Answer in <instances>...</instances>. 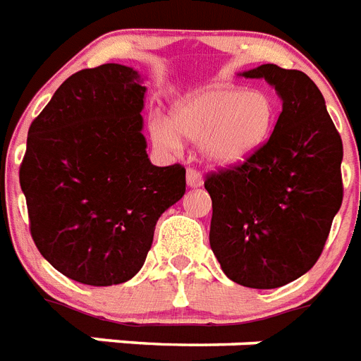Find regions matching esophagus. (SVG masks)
I'll list each match as a JSON object with an SVG mask.
<instances>
[{"mask_svg": "<svg viewBox=\"0 0 361 361\" xmlns=\"http://www.w3.org/2000/svg\"><path fill=\"white\" fill-rule=\"evenodd\" d=\"M185 180H187V187H191V189L202 187V183H204V180H202V176H200V172H199V170H195V169L187 170Z\"/></svg>", "mask_w": 361, "mask_h": 361, "instance_id": "34e87169", "label": "esophagus"}]
</instances>
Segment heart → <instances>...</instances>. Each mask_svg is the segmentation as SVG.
I'll use <instances>...</instances> for the list:
<instances>
[{"label":"heart","mask_w":361,"mask_h":361,"mask_svg":"<svg viewBox=\"0 0 361 361\" xmlns=\"http://www.w3.org/2000/svg\"><path fill=\"white\" fill-rule=\"evenodd\" d=\"M274 121L276 106L263 90L214 85L180 98L170 109V121H151L149 136L166 151L180 149L181 137L199 142L204 162L236 166L269 140Z\"/></svg>","instance_id":"1"}]
</instances>
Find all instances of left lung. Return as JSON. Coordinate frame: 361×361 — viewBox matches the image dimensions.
<instances>
[{"label":"left lung","mask_w":361,"mask_h":361,"mask_svg":"<svg viewBox=\"0 0 361 361\" xmlns=\"http://www.w3.org/2000/svg\"><path fill=\"white\" fill-rule=\"evenodd\" d=\"M282 100L271 137L244 164L206 178L210 246L233 282L272 290L310 271L343 202V142L320 89L274 64L242 71Z\"/></svg>","instance_id":"left-lung-1"}]
</instances>
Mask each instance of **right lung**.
I'll return each mask as SVG.
<instances>
[{"instance_id":"obj_1","label":"right lung","mask_w":361,"mask_h":361,"mask_svg":"<svg viewBox=\"0 0 361 361\" xmlns=\"http://www.w3.org/2000/svg\"><path fill=\"white\" fill-rule=\"evenodd\" d=\"M142 82L123 64L77 71L27 130L20 187L32 238L81 284L130 280L162 212L185 192L183 166H155L147 157Z\"/></svg>"}]
</instances>
